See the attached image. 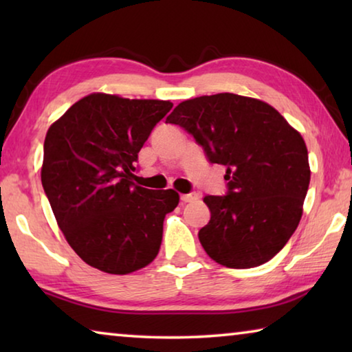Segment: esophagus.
Returning a JSON list of instances; mask_svg holds the SVG:
<instances>
[{
    "label": "esophagus",
    "mask_w": 352,
    "mask_h": 352,
    "mask_svg": "<svg viewBox=\"0 0 352 352\" xmlns=\"http://www.w3.org/2000/svg\"><path fill=\"white\" fill-rule=\"evenodd\" d=\"M182 201H184V204H188V201H194L199 199V194L197 192H189V194H182L180 195Z\"/></svg>",
    "instance_id": "esophagus-1"
}]
</instances>
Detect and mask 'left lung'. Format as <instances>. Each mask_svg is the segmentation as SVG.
<instances>
[{
	"label": "left lung",
	"mask_w": 352,
	"mask_h": 352,
	"mask_svg": "<svg viewBox=\"0 0 352 352\" xmlns=\"http://www.w3.org/2000/svg\"><path fill=\"white\" fill-rule=\"evenodd\" d=\"M166 122L226 168V194L204 199L211 219L199 239L208 256L228 269H252L281 252L311 182L302 136L272 105L233 93L184 100Z\"/></svg>",
	"instance_id": "left-lung-1"
}]
</instances>
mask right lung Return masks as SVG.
<instances>
[{"label":"right lung","instance_id":"obj_1","mask_svg":"<svg viewBox=\"0 0 352 352\" xmlns=\"http://www.w3.org/2000/svg\"><path fill=\"white\" fill-rule=\"evenodd\" d=\"M172 109L169 100L93 93L47 130L41 184L58 228L88 265L127 275L157 258L174 189L132 182L138 152Z\"/></svg>","mask_w":352,"mask_h":352}]
</instances>
